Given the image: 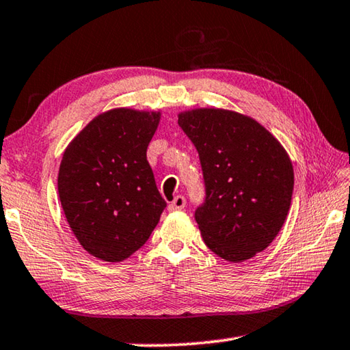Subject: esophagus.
<instances>
[{
    "mask_svg": "<svg viewBox=\"0 0 350 350\" xmlns=\"http://www.w3.org/2000/svg\"><path fill=\"white\" fill-rule=\"evenodd\" d=\"M184 207H185V198L184 196H176L168 205L170 212H177V210H182Z\"/></svg>",
    "mask_w": 350,
    "mask_h": 350,
    "instance_id": "esophagus-1",
    "label": "esophagus"
}]
</instances>
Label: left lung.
I'll list each match as a JSON object with an SVG mask.
<instances>
[{"instance_id": "1", "label": "left lung", "mask_w": 350, "mask_h": 350, "mask_svg": "<svg viewBox=\"0 0 350 350\" xmlns=\"http://www.w3.org/2000/svg\"><path fill=\"white\" fill-rule=\"evenodd\" d=\"M177 123L196 146L205 202L195 218L210 251L245 262L265 251L290 212L295 171L280 142L247 115L191 109Z\"/></svg>"}]
</instances>
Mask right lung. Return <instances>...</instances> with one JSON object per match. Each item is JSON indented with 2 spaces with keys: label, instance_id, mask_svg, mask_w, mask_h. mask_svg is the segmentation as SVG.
I'll use <instances>...</instances> for the list:
<instances>
[{
  "label": "right lung",
  "instance_id": "1",
  "mask_svg": "<svg viewBox=\"0 0 350 350\" xmlns=\"http://www.w3.org/2000/svg\"><path fill=\"white\" fill-rule=\"evenodd\" d=\"M160 115L107 110L64 152L57 190L65 218L81 246L104 262H123L138 251L166 207L146 159Z\"/></svg>",
  "mask_w": 350,
  "mask_h": 350
}]
</instances>
